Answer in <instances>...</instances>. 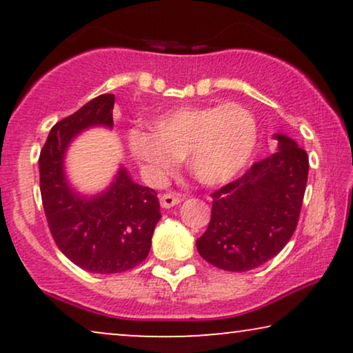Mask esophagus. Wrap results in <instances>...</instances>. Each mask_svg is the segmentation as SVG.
Listing matches in <instances>:
<instances>
[{"label": "esophagus", "mask_w": 353, "mask_h": 353, "mask_svg": "<svg viewBox=\"0 0 353 353\" xmlns=\"http://www.w3.org/2000/svg\"><path fill=\"white\" fill-rule=\"evenodd\" d=\"M180 202H181V196L175 194V192H165V194H162L161 197V205L163 209H170V207L180 204Z\"/></svg>", "instance_id": "1"}]
</instances>
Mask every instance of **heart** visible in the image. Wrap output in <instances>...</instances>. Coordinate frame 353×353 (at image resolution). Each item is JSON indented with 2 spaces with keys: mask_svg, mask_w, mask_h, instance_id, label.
<instances>
[{
  "mask_svg": "<svg viewBox=\"0 0 353 353\" xmlns=\"http://www.w3.org/2000/svg\"><path fill=\"white\" fill-rule=\"evenodd\" d=\"M151 125L152 133L130 132L132 156L154 176L186 159L192 175L205 185H220L238 175L259 138L252 112L238 103L178 108L159 115Z\"/></svg>",
  "mask_w": 353,
  "mask_h": 353,
  "instance_id": "b5f03b06",
  "label": "heart"
}]
</instances>
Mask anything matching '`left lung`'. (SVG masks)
Here are the masks:
<instances>
[{
	"instance_id": "8db88e82",
	"label": "left lung",
	"mask_w": 353,
	"mask_h": 353,
	"mask_svg": "<svg viewBox=\"0 0 353 353\" xmlns=\"http://www.w3.org/2000/svg\"><path fill=\"white\" fill-rule=\"evenodd\" d=\"M278 151L243 176L212 192L201 257L226 272H248L268 262L297 228L308 176V156L291 138L274 134Z\"/></svg>"
}]
</instances>
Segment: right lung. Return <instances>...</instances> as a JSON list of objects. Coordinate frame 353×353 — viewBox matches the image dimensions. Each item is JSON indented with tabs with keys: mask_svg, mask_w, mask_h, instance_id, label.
<instances>
[{
	"mask_svg": "<svg viewBox=\"0 0 353 353\" xmlns=\"http://www.w3.org/2000/svg\"><path fill=\"white\" fill-rule=\"evenodd\" d=\"M114 94L91 99L51 128L40 152V191L52 239L77 267L91 273H120L148 257L161 220L157 192L137 185L120 168L101 196L81 197L67 185L64 154L70 139L93 125L112 127Z\"/></svg>",
	"mask_w": 353,
	"mask_h": 353,
	"instance_id": "obj_1",
	"label": "right lung"
}]
</instances>
